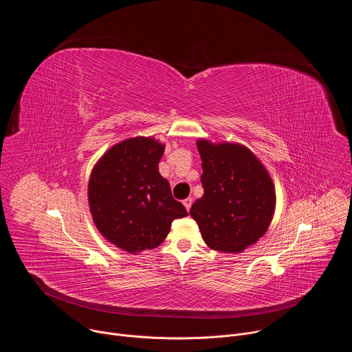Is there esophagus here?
<instances>
[{"label":"esophagus","instance_id":"esophagus-1","mask_svg":"<svg viewBox=\"0 0 352 352\" xmlns=\"http://www.w3.org/2000/svg\"><path fill=\"white\" fill-rule=\"evenodd\" d=\"M182 204H184L185 209L189 212V209H190V206H192V197H186Z\"/></svg>","mask_w":352,"mask_h":352}]
</instances>
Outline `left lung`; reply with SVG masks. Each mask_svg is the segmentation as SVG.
Instances as JSON below:
<instances>
[{
    "instance_id": "obj_1",
    "label": "left lung",
    "mask_w": 352,
    "mask_h": 352,
    "mask_svg": "<svg viewBox=\"0 0 352 352\" xmlns=\"http://www.w3.org/2000/svg\"><path fill=\"white\" fill-rule=\"evenodd\" d=\"M205 193L189 214L206 245L224 254H241L262 238L274 216L273 179L252 150L236 142L196 140Z\"/></svg>"
}]
</instances>
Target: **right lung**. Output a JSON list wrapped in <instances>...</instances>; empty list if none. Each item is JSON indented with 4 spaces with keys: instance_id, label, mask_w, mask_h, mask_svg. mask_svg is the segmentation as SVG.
<instances>
[{
    "instance_id": "add662e5",
    "label": "right lung",
    "mask_w": 352,
    "mask_h": 352,
    "mask_svg": "<svg viewBox=\"0 0 352 352\" xmlns=\"http://www.w3.org/2000/svg\"><path fill=\"white\" fill-rule=\"evenodd\" d=\"M164 147L152 136L128 138L111 146L91 170L87 200L93 223L125 252L157 248L173 220L188 216L159 173Z\"/></svg>"
}]
</instances>
